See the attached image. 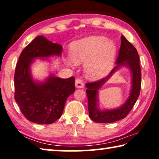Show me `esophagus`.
I'll use <instances>...</instances> for the list:
<instances>
[{
  "label": "esophagus",
  "instance_id": "34e87169",
  "mask_svg": "<svg viewBox=\"0 0 159 159\" xmlns=\"http://www.w3.org/2000/svg\"><path fill=\"white\" fill-rule=\"evenodd\" d=\"M84 82L81 79H77L75 80V86L77 88H84Z\"/></svg>",
  "mask_w": 159,
  "mask_h": 159
}]
</instances>
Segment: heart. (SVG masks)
Instances as JSON below:
<instances>
[{
    "label": "heart",
    "mask_w": 159,
    "mask_h": 159,
    "mask_svg": "<svg viewBox=\"0 0 159 159\" xmlns=\"http://www.w3.org/2000/svg\"><path fill=\"white\" fill-rule=\"evenodd\" d=\"M116 47L112 40L101 36H90L74 42L70 47L69 64L84 63L86 75L100 79L107 75L114 64Z\"/></svg>",
    "instance_id": "obj_1"
}]
</instances>
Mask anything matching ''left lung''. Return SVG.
<instances>
[{
    "label": "left lung",
    "mask_w": 159,
    "mask_h": 159,
    "mask_svg": "<svg viewBox=\"0 0 159 159\" xmlns=\"http://www.w3.org/2000/svg\"><path fill=\"white\" fill-rule=\"evenodd\" d=\"M116 66L106 77L93 82L87 83L86 93L88 99L89 116L97 123H111L125 118L133 108L138 100L141 88V70L139 56L134 45L123 35L121 36V46ZM120 66H127L132 73V89L127 101L118 109L101 111L97 106V94L100 87Z\"/></svg>",
    "instance_id": "8db88e82"
}]
</instances>
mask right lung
<instances>
[{
	"label": "right lung",
	"mask_w": 159,
	"mask_h": 159,
	"mask_svg": "<svg viewBox=\"0 0 159 159\" xmlns=\"http://www.w3.org/2000/svg\"><path fill=\"white\" fill-rule=\"evenodd\" d=\"M62 46L42 35L37 37L19 56L14 74L15 101L25 118L50 125L61 116L66 99L75 90V77L61 79L51 75L44 82H35L30 65L35 58L61 56Z\"/></svg>",
	"instance_id": "obj_1"
}]
</instances>
